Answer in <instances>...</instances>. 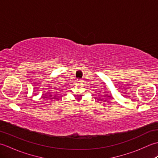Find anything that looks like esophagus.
<instances>
[{"label": "esophagus", "instance_id": "esophagus-1", "mask_svg": "<svg viewBox=\"0 0 158 158\" xmlns=\"http://www.w3.org/2000/svg\"><path fill=\"white\" fill-rule=\"evenodd\" d=\"M77 81H78V82H80V83H81V82H82L83 81H82V80L81 79H77Z\"/></svg>", "mask_w": 158, "mask_h": 158}]
</instances>
